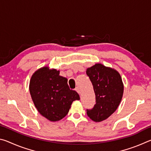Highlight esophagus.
I'll use <instances>...</instances> for the list:
<instances>
[{"mask_svg": "<svg viewBox=\"0 0 151 151\" xmlns=\"http://www.w3.org/2000/svg\"><path fill=\"white\" fill-rule=\"evenodd\" d=\"M75 91H76V92H77V93H78L79 94H80L81 92H80V90H79V88H78V87H76V88H75Z\"/></svg>", "mask_w": 151, "mask_h": 151, "instance_id": "34e87169", "label": "esophagus"}]
</instances>
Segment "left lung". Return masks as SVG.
Segmentation results:
<instances>
[{
  "label": "left lung",
  "instance_id": "obj_1",
  "mask_svg": "<svg viewBox=\"0 0 151 151\" xmlns=\"http://www.w3.org/2000/svg\"><path fill=\"white\" fill-rule=\"evenodd\" d=\"M96 96L93 109L86 110L94 122H101L113 114L122 100L124 85L119 73L114 68L96 63L86 69Z\"/></svg>",
  "mask_w": 151,
  "mask_h": 151
}]
</instances>
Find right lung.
Listing matches in <instances>:
<instances>
[{
    "mask_svg": "<svg viewBox=\"0 0 151 151\" xmlns=\"http://www.w3.org/2000/svg\"><path fill=\"white\" fill-rule=\"evenodd\" d=\"M60 71L43 66L33 73L29 91L37 111L50 121H60L68 114L73 102L80 96L70 90L68 80L59 75Z\"/></svg>",
    "mask_w": 151,
    "mask_h": 151,
    "instance_id": "right-lung-1",
    "label": "right lung"
}]
</instances>
